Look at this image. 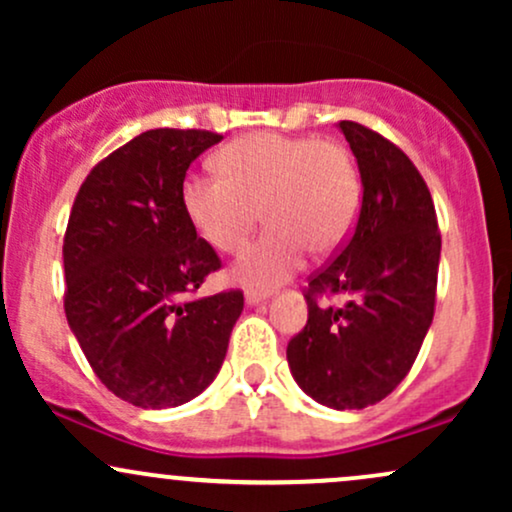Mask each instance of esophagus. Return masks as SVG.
Segmentation results:
<instances>
[{
	"mask_svg": "<svg viewBox=\"0 0 512 512\" xmlns=\"http://www.w3.org/2000/svg\"><path fill=\"white\" fill-rule=\"evenodd\" d=\"M264 301H269V293L267 291H245V305H260Z\"/></svg>",
	"mask_w": 512,
	"mask_h": 512,
	"instance_id": "esophagus-1",
	"label": "esophagus"
}]
</instances>
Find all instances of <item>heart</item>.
<instances>
[{
	"instance_id": "obj_1",
	"label": "heart",
	"mask_w": 512,
	"mask_h": 512,
	"mask_svg": "<svg viewBox=\"0 0 512 512\" xmlns=\"http://www.w3.org/2000/svg\"><path fill=\"white\" fill-rule=\"evenodd\" d=\"M221 178L192 175L182 185L187 219L214 250L240 252L257 223L269 231L233 267L240 284L269 289L303 262L330 255L349 238L361 185L349 151L315 137L250 134L216 156Z\"/></svg>"
}]
</instances>
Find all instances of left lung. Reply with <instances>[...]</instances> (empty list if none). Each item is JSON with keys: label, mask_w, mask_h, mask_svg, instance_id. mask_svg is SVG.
Masks as SVG:
<instances>
[{"label": "left lung", "mask_w": 512, "mask_h": 512, "mask_svg": "<svg viewBox=\"0 0 512 512\" xmlns=\"http://www.w3.org/2000/svg\"><path fill=\"white\" fill-rule=\"evenodd\" d=\"M337 127L361 173V211L337 260L310 279L308 322L286 361L305 395L344 411L378 404L414 366L433 322L440 233L407 154L358 122ZM320 295L343 305L317 304Z\"/></svg>", "instance_id": "8db88e82"}]
</instances>
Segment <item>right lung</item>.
<instances>
[{
    "instance_id": "obj_1",
    "label": "right lung",
    "mask_w": 512,
    "mask_h": 512,
    "mask_svg": "<svg viewBox=\"0 0 512 512\" xmlns=\"http://www.w3.org/2000/svg\"><path fill=\"white\" fill-rule=\"evenodd\" d=\"M221 134L149 129L88 173L64 236L69 330L113 395L180 407L214 383L243 293L190 298L221 267L182 207L190 163Z\"/></svg>"
}]
</instances>
